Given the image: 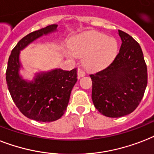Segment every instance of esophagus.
<instances>
[{"mask_svg": "<svg viewBox=\"0 0 154 154\" xmlns=\"http://www.w3.org/2000/svg\"><path fill=\"white\" fill-rule=\"evenodd\" d=\"M77 75H78V77H84L85 75V71L83 70L81 68H78V70H77Z\"/></svg>", "mask_w": 154, "mask_h": 154, "instance_id": "esophagus-1", "label": "esophagus"}]
</instances>
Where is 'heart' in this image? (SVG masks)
<instances>
[{"instance_id": "1", "label": "heart", "mask_w": 154, "mask_h": 154, "mask_svg": "<svg viewBox=\"0 0 154 154\" xmlns=\"http://www.w3.org/2000/svg\"><path fill=\"white\" fill-rule=\"evenodd\" d=\"M68 56L83 57V64L88 70H99L113 60L118 52V44L115 38L102 33L91 31L74 37L67 49Z\"/></svg>"}]
</instances>
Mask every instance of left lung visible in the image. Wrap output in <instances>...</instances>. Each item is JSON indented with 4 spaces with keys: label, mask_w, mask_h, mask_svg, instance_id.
<instances>
[{
    "label": "left lung",
    "mask_w": 154,
    "mask_h": 154,
    "mask_svg": "<svg viewBox=\"0 0 154 154\" xmlns=\"http://www.w3.org/2000/svg\"><path fill=\"white\" fill-rule=\"evenodd\" d=\"M122 44L109 66L90 74L92 100L103 116L118 118L132 113L147 85V66L141 48L128 34L119 30Z\"/></svg>",
    "instance_id": "1"
}]
</instances>
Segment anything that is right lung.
I'll return each instance as SVG.
<instances>
[{"label":"right lung","instance_id":"add662e5","mask_svg":"<svg viewBox=\"0 0 154 154\" xmlns=\"http://www.w3.org/2000/svg\"><path fill=\"white\" fill-rule=\"evenodd\" d=\"M57 25L28 34L17 43L9 57L6 83L13 101L27 118L39 122L57 120L66 111L70 94L77 81V69L70 71L54 69L38 73L33 82L22 80L18 74L19 53L25 47L43 35L55 31Z\"/></svg>","mask_w":154,"mask_h":154}]
</instances>
